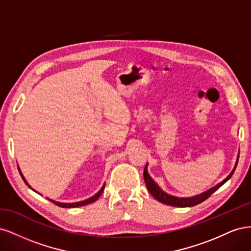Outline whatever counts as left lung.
Wrapping results in <instances>:
<instances>
[{"label": "left lung", "instance_id": "8db88e82", "mask_svg": "<svg viewBox=\"0 0 251 251\" xmlns=\"http://www.w3.org/2000/svg\"><path fill=\"white\" fill-rule=\"evenodd\" d=\"M238 160H239V156L237 158V161H235L233 170L231 171V173L223 181L220 182V183H218L214 187H211V188L207 189V191H205L204 193H201L199 195H196V196H193V197H187V198H179V197H175L173 195H169L168 193H165L163 189H161L160 186H159L156 183V182L153 180V178L150 176V174L148 172V163H147L146 168H144V171H143V178H144V182H146V185H147V187L149 189L150 194L153 196L154 198L156 200H158L159 202L171 205V206L191 207V206H195V205L199 204V203L206 200L210 195L214 194L218 188L221 187L225 183V182L228 181L231 178L232 175H233V173L235 171V168H237Z\"/></svg>", "mask_w": 251, "mask_h": 251}]
</instances>
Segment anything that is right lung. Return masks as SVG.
I'll list each match as a JSON object with an SVG mask.
<instances>
[{
	"mask_svg": "<svg viewBox=\"0 0 251 251\" xmlns=\"http://www.w3.org/2000/svg\"><path fill=\"white\" fill-rule=\"evenodd\" d=\"M19 168V166H18ZM19 171H20V174H21V176H22V178H23V180H24V182L25 183L31 188V186H30L29 184H28V182H27V180L25 179V177L23 176V174H22V172H21V170H20V168H19ZM32 191H34L33 188H31ZM103 189H104V184L102 185V187L100 189V191H98L94 196H92V197H90L89 199H86V200H83V201H79V202H74V203H63V202H58V201H54V200H52V199H49V198H47L48 200H50L51 202H53L54 204H56L57 206H60V207H64V208H74V207H79V206H83V205H88V204H90V203H93V202H95L98 198H100V195L102 194V192H103ZM35 192V191H34ZM37 193V192H36Z\"/></svg>",
	"mask_w": 251,
	"mask_h": 251,
	"instance_id": "1",
	"label": "right lung"
}]
</instances>
